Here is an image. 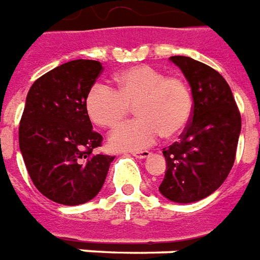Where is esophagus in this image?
I'll list each match as a JSON object with an SVG mask.
<instances>
[{
    "label": "esophagus",
    "instance_id": "1",
    "mask_svg": "<svg viewBox=\"0 0 260 260\" xmlns=\"http://www.w3.org/2000/svg\"><path fill=\"white\" fill-rule=\"evenodd\" d=\"M132 155L136 156V158H140V159H145V158H148L151 155L150 151H136V152H132Z\"/></svg>",
    "mask_w": 260,
    "mask_h": 260
}]
</instances>
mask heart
Returning a JSON list of instances; mask_svg holds the SVG:
<instances>
[{"mask_svg": "<svg viewBox=\"0 0 260 260\" xmlns=\"http://www.w3.org/2000/svg\"><path fill=\"white\" fill-rule=\"evenodd\" d=\"M116 89L98 82L88 92L85 108L91 120L105 128H115L134 106L137 119L110 134L116 150H141L165 139L179 136L193 112L190 86L183 78L169 75L151 66H134L115 77Z\"/></svg>", "mask_w": 260, "mask_h": 260, "instance_id": "b5f03b06", "label": "heart"}]
</instances>
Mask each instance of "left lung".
Returning <instances> with one entry per match:
<instances>
[{"label": "left lung", "mask_w": 260, "mask_h": 260, "mask_svg": "<svg viewBox=\"0 0 260 260\" xmlns=\"http://www.w3.org/2000/svg\"><path fill=\"white\" fill-rule=\"evenodd\" d=\"M192 88L189 124L162 154L167 172L159 192L176 203H193L227 179L237 154L241 115L227 81L214 68L190 57L172 56Z\"/></svg>", "instance_id": "8db88e82"}]
</instances>
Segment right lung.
Returning a JSON list of instances; mask_svg holds the SVG:
<instances>
[{
    "label": "right lung",
    "mask_w": 260,
    "mask_h": 260,
    "mask_svg": "<svg viewBox=\"0 0 260 260\" xmlns=\"http://www.w3.org/2000/svg\"><path fill=\"white\" fill-rule=\"evenodd\" d=\"M104 67L74 60L33 82L19 123V148L39 192L58 204L89 202L102 189L115 156L95 154L102 136L92 130L85 99Z\"/></svg>",
    "instance_id": "1"
}]
</instances>
